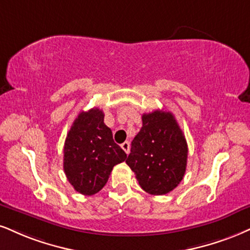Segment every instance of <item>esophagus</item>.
<instances>
[{"mask_svg":"<svg viewBox=\"0 0 250 250\" xmlns=\"http://www.w3.org/2000/svg\"><path fill=\"white\" fill-rule=\"evenodd\" d=\"M122 148L125 150L126 154L130 153V143L128 141H125V143L122 144Z\"/></svg>","mask_w":250,"mask_h":250,"instance_id":"1","label":"esophagus"}]
</instances>
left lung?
<instances>
[{
  "mask_svg": "<svg viewBox=\"0 0 250 250\" xmlns=\"http://www.w3.org/2000/svg\"><path fill=\"white\" fill-rule=\"evenodd\" d=\"M187 160V140L174 115L163 110L144 113L126 159L141 189L154 196L170 192L183 180Z\"/></svg>",
  "mask_w": 250,
  "mask_h": 250,
  "instance_id": "8db88e82",
  "label": "left lung"
}]
</instances>
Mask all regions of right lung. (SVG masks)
<instances>
[{
  "label": "right lung",
  "instance_id": "right-lung-1",
  "mask_svg": "<svg viewBox=\"0 0 250 250\" xmlns=\"http://www.w3.org/2000/svg\"><path fill=\"white\" fill-rule=\"evenodd\" d=\"M126 158L104 124L103 111L92 107L79 113L63 147V170L74 189L95 195L105 186L113 167Z\"/></svg>",
  "mask_w": 250,
  "mask_h": 250
}]
</instances>
